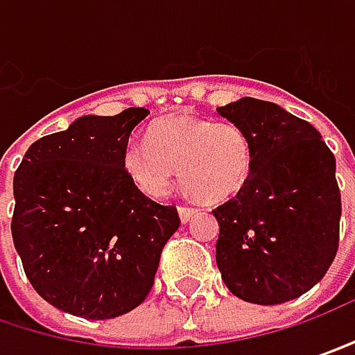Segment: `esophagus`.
Returning <instances> with one entry per match:
<instances>
[{"instance_id": "esophagus-1", "label": "esophagus", "mask_w": 355, "mask_h": 355, "mask_svg": "<svg viewBox=\"0 0 355 355\" xmlns=\"http://www.w3.org/2000/svg\"><path fill=\"white\" fill-rule=\"evenodd\" d=\"M196 212H198V210L193 207H178V218H180V223L182 224L191 223Z\"/></svg>"}]
</instances>
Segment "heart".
<instances>
[{
    "instance_id": "obj_1",
    "label": "heart",
    "mask_w": 355,
    "mask_h": 355,
    "mask_svg": "<svg viewBox=\"0 0 355 355\" xmlns=\"http://www.w3.org/2000/svg\"><path fill=\"white\" fill-rule=\"evenodd\" d=\"M123 173L150 198H162L177 175L189 193L216 205L234 198L250 180L254 148L236 123L164 116L148 127V141L131 139L121 153Z\"/></svg>"
}]
</instances>
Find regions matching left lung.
Listing matches in <instances>:
<instances>
[{"instance_id":"left-lung-1","label":"left lung","mask_w":355,"mask_h":355,"mask_svg":"<svg viewBox=\"0 0 355 355\" xmlns=\"http://www.w3.org/2000/svg\"><path fill=\"white\" fill-rule=\"evenodd\" d=\"M216 111L254 148L246 187L212 210L220 226L216 266L240 300H294L324 278L338 250L336 159L308 121L276 103L242 97Z\"/></svg>"}]
</instances>
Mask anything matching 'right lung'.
Returning <instances> with one entry per match:
<instances>
[{"label": "right lung", "mask_w": 355, "mask_h": 355, "mask_svg": "<svg viewBox=\"0 0 355 355\" xmlns=\"http://www.w3.org/2000/svg\"><path fill=\"white\" fill-rule=\"evenodd\" d=\"M148 113L79 116L35 141L15 171V250L39 296L67 314L109 320L137 308L180 224L177 208L147 198L121 166Z\"/></svg>", "instance_id": "add662e5"}]
</instances>
